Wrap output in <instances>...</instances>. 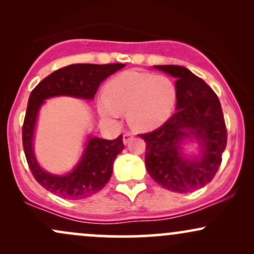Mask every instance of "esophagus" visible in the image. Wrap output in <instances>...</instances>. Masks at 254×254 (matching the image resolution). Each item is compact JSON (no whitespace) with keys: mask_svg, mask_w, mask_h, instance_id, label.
<instances>
[{"mask_svg":"<svg viewBox=\"0 0 254 254\" xmlns=\"http://www.w3.org/2000/svg\"><path fill=\"white\" fill-rule=\"evenodd\" d=\"M132 137H133V135L131 132H125L123 135V142L125 144L129 143L131 139H132Z\"/></svg>","mask_w":254,"mask_h":254,"instance_id":"esophagus-1","label":"esophagus"}]
</instances>
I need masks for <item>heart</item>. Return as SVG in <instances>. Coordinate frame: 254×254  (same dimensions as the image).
I'll return each mask as SVG.
<instances>
[{"label":"heart","mask_w":254,"mask_h":254,"mask_svg":"<svg viewBox=\"0 0 254 254\" xmlns=\"http://www.w3.org/2000/svg\"><path fill=\"white\" fill-rule=\"evenodd\" d=\"M177 97V86L171 77L129 70L106 84L104 98L98 101V111L111 121L127 111L131 127L142 131L153 130L171 117Z\"/></svg>","instance_id":"1"}]
</instances>
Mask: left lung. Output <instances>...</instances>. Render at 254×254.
<instances>
[{
	"mask_svg": "<svg viewBox=\"0 0 254 254\" xmlns=\"http://www.w3.org/2000/svg\"><path fill=\"white\" fill-rule=\"evenodd\" d=\"M176 77L177 112L164 125L138 135L145 141V167L162 188L188 193L215 177L227 145V130L217 95L202 78L180 65H154ZM188 140L200 145L197 156L183 153Z\"/></svg>",
	"mask_w": 254,
	"mask_h": 254,
	"instance_id": "obj_1",
	"label": "left lung"
}]
</instances>
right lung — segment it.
Here are the masks:
<instances>
[{"label":"right lung","instance_id":"1","mask_svg":"<svg viewBox=\"0 0 254 254\" xmlns=\"http://www.w3.org/2000/svg\"><path fill=\"white\" fill-rule=\"evenodd\" d=\"M124 66L122 63L71 64L54 71L32 90L22 127V144L34 179L51 193L66 199H83L100 191L112 176L115 159L124 149L123 135L112 141L89 135L82 156L72 171L63 176L51 174L38 164L33 148L40 107L46 99L62 95L93 100L105 78Z\"/></svg>","mask_w":254,"mask_h":254}]
</instances>
